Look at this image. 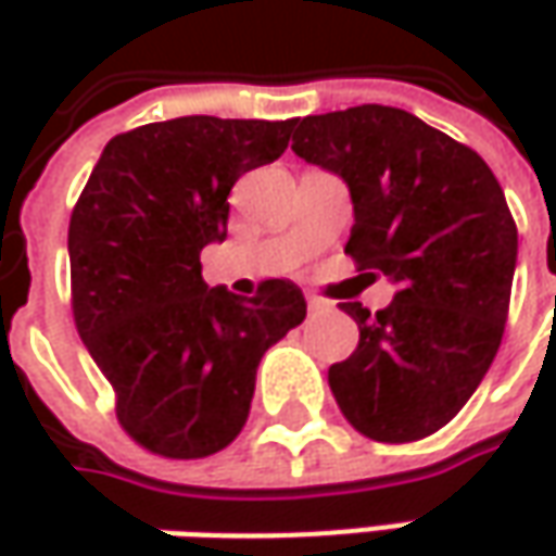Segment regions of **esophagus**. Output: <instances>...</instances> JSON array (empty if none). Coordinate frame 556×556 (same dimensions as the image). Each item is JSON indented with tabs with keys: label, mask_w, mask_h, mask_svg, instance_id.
<instances>
[{
	"label": "esophagus",
	"mask_w": 556,
	"mask_h": 556,
	"mask_svg": "<svg viewBox=\"0 0 556 556\" xmlns=\"http://www.w3.org/2000/svg\"><path fill=\"white\" fill-rule=\"evenodd\" d=\"M306 303H309L312 315H321V312H331L333 309L328 300H321V296H315V293H309V296H306Z\"/></svg>",
	"instance_id": "1"
}]
</instances>
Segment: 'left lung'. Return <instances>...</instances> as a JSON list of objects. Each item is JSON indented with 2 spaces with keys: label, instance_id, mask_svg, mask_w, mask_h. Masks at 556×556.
<instances>
[{
  "label": "left lung",
  "instance_id": "8db88e82",
  "mask_svg": "<svg viewBox=\"0 0 556 556\" xmlns=\"http://www.w3.org/2000/svg\"><path fill=\"white\" fill-rule=\"evenodd\" d=\"M293 154L340 176L353 201L346 253L395 285L377 315L343 303L358 346L328 371L340 412L377 442L437 433L502 346L517 225L477 151L383 104L290 123Z\"/></svg>",
  "mask_w": 556,
  "mask_h": 556
}]
</instances>
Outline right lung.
Wrapping results in <instances>:
<instances>
[{
  "mask_svg": "<svg viewBox=\"0 0 556 556\" xmlns=\"http://www.w3.org/2000/svg\"><path fill=\"white\" fill-rule=\"evenodd\" d=\"M293 119L176 117L104 144L71 216L74 318L117 393L123 430L163 458H206L241 433L256 368L306 318L296 285L210 288L228 191L285 154Z\"/></svg>",
  "mask_w": 556,
  "mask_h": 556,
  "instance_id": "add662e5",
  "label": "right lung"
}]
</instances>
